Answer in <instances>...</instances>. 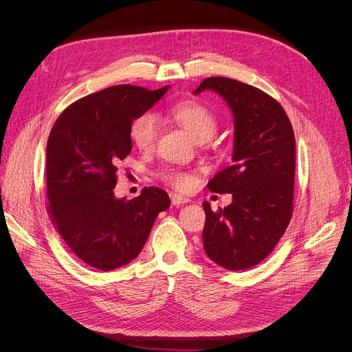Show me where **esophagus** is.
<instances>
[{
  "instance_id": "esophagus-1",
  "label": "esophagus",
  "mask_w": 352,
  "mask_h": 352,
  "mask_svg": "<svg viewBox=\"0 0 352 352\" xmlns=\"http://www.w3.org/2000/svg\"><path fill=\"white\" fill-rule=\"evenodd\" d=\"M170 198H171V204L175 206V207H179V206H182V204H187V202H190L188 198L182 197V195H179V194H174V192L170 194Z\"/></svg>"
}]
</instances>
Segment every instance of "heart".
I'll return each mask as SVG.
<instances>
[{
    "mask_svg": "<svg viewBox=\"0 0 352 352\" xmlns=\"http://www.w3.org/2000/svg\"><path fill=\"white\" fill-rule=\"evenodd\" d=\"M168 116L198 142L210 140L217 133V117L210 108L201 102H178L168 109ZM129 137L140 151L153 150L158 137L157 117L151 113H144L137 117L129 128ZM165 179L179 190H188L192 186V175L187 173H166Z\"/></svg>",
    "mask_w": 352,
    "mask_h": 352,
    "instance_id": "obj_1",
    "label": "heart"
}]
</instances>
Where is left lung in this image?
I'll list each match as a JSON object with an SVG mask.
<instances>
[{"mask_svg":"<svg viewBox=\"0 0 352 352\" xmlns=\"http://www.w3.org/2000/svg\"><path fill=\"white\" fill-rule=\"evenodd\" d=\"M211 89L234 116L232 164L208 182L218 194H232L226 208L206 201L202 230L206 254L231 271L248 270L270 255L292 214L295 137L284 108L267 92L226 77H210L194 94Z\"/></svg>","mask_w":352,"mask_h":352,"instance_id":"8db88e82","label":"left lung"}]
</instances>
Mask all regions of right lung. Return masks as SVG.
I'll use <instances>...</instances> for the list:
<instances>
[{"label":"right lung","mask_w":352,"mask_h":352,"mask_svg":"<svg viewBox=\"0 0 352 352\" xmlns=\"http://www.w3.org/2000/svg\"><path fill=\"white\" fill-rule=\"evenodd\" d=\"M168 88L108 87L72 102L51 129L48 214L64 243L88 267L113 271L131 263L158 214L171 206L168 194L157 187H145L129 201L114 195L118 165L133 148V121Z\"/></svg>","instance_id":"1"}]
</instances>
